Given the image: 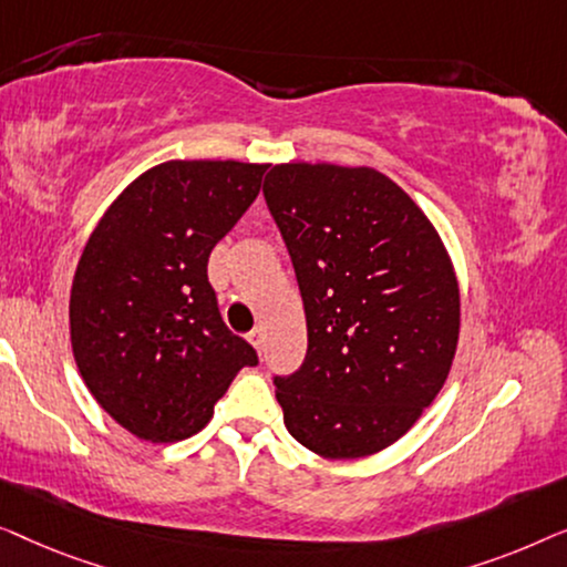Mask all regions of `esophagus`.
Instances as JSON below:
<instances>
[{"label": "esophagus", "mask_w": 567, "mask_h": 567, "mask_svg": "<svg viewBox=\"0 0 567 567\" xmlns=\"http://www.w3.org/2000/svg\"><path fill=\"white\" fill-rule=\"evenodd\" d=\"M249 341L261 352V349H265V329H261V326H257V329L249 333Z\"/></svg>", "instance_id": "esophagus-1"}]
</instances>
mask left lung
Segmentation results:
<instances>
[{
	"label": "left lung",
	"mask_w": 567,
	"mask_h": 567,
	"mask_svg": "<svg viewBox=\"0 0 567 567\" xmlns=\"http://www.w3.org/2000/svg\"><path fill=\"white\" fill-rule=\"evenodd\" d=\"M265 200L308 323L306 360L272 378L287 432L331 460L385 450L434 401L457 349L460 292L440 236L367 166H272Z\"/></svg>",
	"instance_id": "1"
}]
</instances>
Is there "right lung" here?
Returning <instances> with one entry per match:
<instances>
[{"label":"right lung","instance_id":"right-lung-1","mask_svg":"<svg viewBox=\"0 0 567 567\" xmlns=\"http://www.w3.org/2000/svg\"><path fill=\"white\" fill-rule=\"evenodd\" d=\"M265 164L166 162L94 228L71 285V347L97 403L148 442L187 440L257 349L223 323L215 244L257 200Z\"/></svg>","mask_w":567,"mask_h":567}]
</instances>
